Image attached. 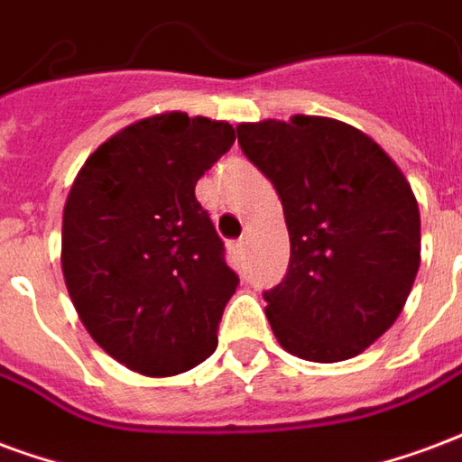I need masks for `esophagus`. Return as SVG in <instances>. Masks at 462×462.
<instances>
[{
	"label": "esophagus",
	"instance_id": "1",
	"mask_svg": "<svg viewBox=\"0 0 462 462\" xmlns=\"http://www.w3.org/2000/svg\"><path fill=\"white\" fill-rule=\"evenodd\" d=\"M245 245H248V238H238V241H236V248H238V251H245Z\"/></svg>",
	"mask_w": 462,
	"mask_h": 462
}]
</instances>
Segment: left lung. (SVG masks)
Wrapping results in <instances>:
<instances>
[{
    "mask_svg": "<svg viewBox=\"0 0 462 462\" xmlns=\"http://www.w3.org/2000/svg\"><path fill=\"white\" fill-rule=\"evenodd\" d=\"M273 181L291 265L263 292L281 346L308 362L362 355L402 315L420 265V214L409 180L379 144L332 117L236 127Z\"/></svg>",
    "mask_w": 462,
    "mask_h": 462,
    "instance_id": "obj_1",
    "label": "left lung"
}]
</instances>
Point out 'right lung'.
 Instances as JSON below:
<instances>
[{
	"label": "right lung",
	"mask_w": 462,
	"mask_h": 462,
	"mask_svg": "<svg viewBox=\"0 0 462 462\" xmlns=\"http://www.w3.org/2000/svg\"><path fill=\"white\" fill-rule=\"evenodd\" d=\"M234 140L226 120L143 117L100 144L70 184L63 281L90 337L133 372L174 376L217 349L238 275L194 187Z\"/></svg>",
	"instance_id": "obj_1"
}]
</instances>
